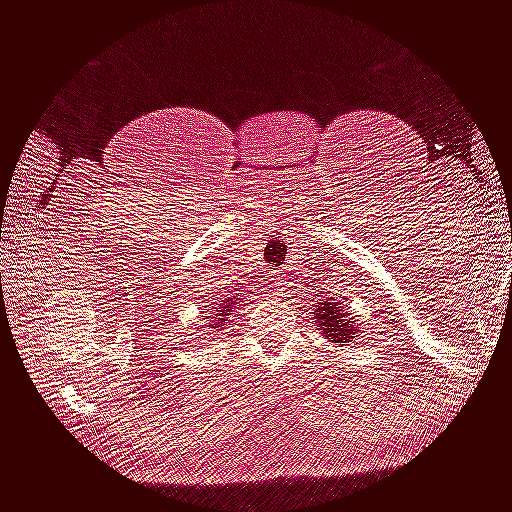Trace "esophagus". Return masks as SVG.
I'll return each mask as SVG.
<instances>
[{
	"label": "esophagus",
	"instance_id": "esophagus-1",
	"mask_svg": "<svg viewBox=\"0 0 512 512\" xmlns=\"http://www.w3.org/2000/svg\"><path fill=\"white\" fill-rule=\"evenodd\" d=\"M273 287H276L278 294L285 292V289H287V280L282 278V276H273Z\"/></svg>",
	"mask_w": 512,
	"mask_h": 512
}]
</instances>
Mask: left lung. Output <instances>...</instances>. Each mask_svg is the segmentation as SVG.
Here are the masks:
<instances>
[{
    "instance_id": "obj_1",
    "label": "left lung",
    "mask_w": 512,
    "mask_h": 512,
    "mask_svg": "<svg viewBox=\"0 0 512 512\" xmlns=\"http://www.w3.org/2000/svg\"><path fill=\"white\" fill-rule=\"evenodd\" d=\"M342 317H345V310H340V305L331 301H324L315 310V319H319V331H324L329 340L342 342L356 338V326H349Z\"/></svg>"
}]
</instances>
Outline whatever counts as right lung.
<instances>
[{"instance_id":"obj_1","label":"right lung","mask_w":512,"mask_h":512,"mask_svg":"<svg viewBox=\"0 0 512 512\" xmlns=\"http://www.w3.org/2000/svg\"><path fill=\"white\" fill-rule=\"evenodd\" d=\"M236 303H230V299H227L223 305H220V310H216V312H211V317H207V322H209V326H216L218 329V324H223V319L230 315L232 312V308H234ZM227 322V319H225Z\"/></svg>"}]
</instances>
